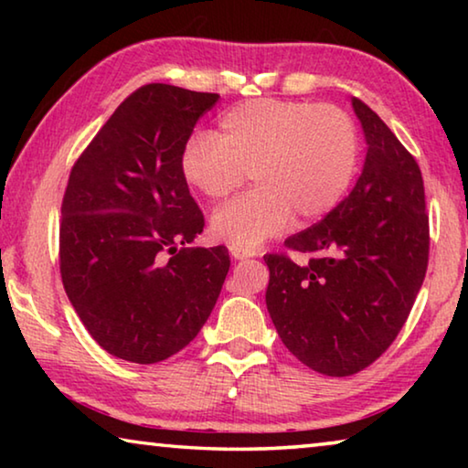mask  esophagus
<instances>
[{
	"mask_svg": "<svg viewBox=\"0 0 468 468\" xmlns=\"http://www.w3.org/2000/svg\"><path fill=\"white\" fill-rule=\"evenodd\" d=\"M229 251H231V256L235 260H248V258H253L256 256V251L253 250H241V248H229Z\"/></svg>",
	"mask_w": 468,
	"mask_h": 468,
	"instance_id": "esophagus-1",
	"label": "esophagus"
}]
</instances>
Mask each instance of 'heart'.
I'll return each mask as SVG.
<instances>
[{
	"label": "heart",
	"instance_id": "b5f03b06",
	"mask_svg": "<svg viewBox=\"0 0 468 468\" xmlns=\"http://www.w3.org/2000/svg\"><path fill=\"white\" fill-rule=\"evenodd\" d=\"M359 136L335 105L248 101L225 111L215 136H194L179 158L181 177L208 200L231 196L250 173L253 187L215 212L212 235L253 250L291 223L314 225L351 187Z\"/></svg>",
	"mask_w": 468,
	"mask_h": 468
}]
</instances>
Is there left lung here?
Masks as SVG:
<instances>
[{"label":"left lung","mask_w":468,"mask_h":468,"mask_svg":"<svg viewBox=\"0 0 468 468\" xmlns=\"http://www.w3.org/2000/svg\"><path fill=\"white\" fill-rule=\"evenodd\" d=\"M367 153L357 184L318 225L289 237L299 266L264 256L266 307L284 346L324 376L371 366L405 326L430 256V220L415 158L366 102L351 99Z\"/></svg>","instance_id":"left-lung-1"}]
</instances>
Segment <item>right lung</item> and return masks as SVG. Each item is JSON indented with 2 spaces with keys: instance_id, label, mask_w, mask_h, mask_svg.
<instances>
[{
  "instance_id": "right-lung-1",
  "label": "right lung",
  "mask_w": 468,
  "mask_h": 468,
  "mask_svg": "<svg viewBox=\"0 0 468 468\" xmlns=\"http://www.w3.org/2000/svg\"><path fill=\"white\" fill-rule=\"evenodd\" d=\"M220 97L171 84L132 92L78 158L61 204L63 289L90 336L148 366L208 320L231 266L227 248H187L204 215L179 158Z\"/></svg>"
}]
</instances>
